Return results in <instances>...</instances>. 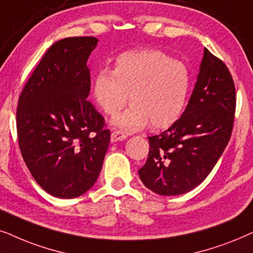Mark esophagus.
Wrapping results in <instances>:
<instances>
[{
    "label": "esophagus",
    "mask_w": 253,
    "mask_h": 253,
    "mask_svg": "<svg viewBox=\"0 0 253 253\" xmlns=\"http://www.w3.org/2000/svg\"><path fill=\"white\" fill-rule=\"evenodd\" d=\"M127 135L126 134L121 133V132H113L112 134H111V142H117V141H124L125 139H126Z\"/></svg>",
    "instance_id": "34e87169"
}]
</instances>
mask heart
Returning <instances> with one entry per match:
<instances>
[{
  "mask_svg": "<svg viewBox=\"0 0 253 253\" xmlns=\"http://www.w3.org/2000/svg\"><path fill=\"white\" fill-rule=\"evenodd\" d=\"M190 89L187 67L150 49L120 54L113 72L99 70L92 83L93 99L109 116L123 110L130 93L132 105L112 120L125 132H136L149 123L155 128L171 126L183 113Z\"/></svg>",
  "mask_w": 253,
  "mask_h": 253,
  "instance_id": "b5f03b06",
  "label": "heart"
}]
</instances>
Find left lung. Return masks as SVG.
Listing matches in <instances>:
<instances>
[{"mask_svg":"<svg viewBox=\"0 0 253 253\" xmlns=\"http://www.w3.org/2000/svg\"><path fill=\"white\" fill-rule=\"evenodd\" d=\"M235 107L227 66L205 48L183 114L169 129L148 137L149 154L139 170L144 186L161 195H179L203 183L230 139Z\"/></svg>","mask_w":253,"mask_h":253,"instance_id":"8db88e82","label":"left lung"}]
</instances>
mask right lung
Returning a JSON list of instances; mask_svg holds the SVG:
<instances>
[{"instance_id": "add662e5", "label": "right lung", "mask_w": 253, "mask_h": 253, "mask_svg": "<svg viewBox=\"0 0 253 253\" xmlns=\"http://www.w3.org/2000/svg\"><path fill=\"white\" fill-rule=\"evenodd\" d=\"M95 37L53 43L19 96L17 133L22 156L47 193L73 199L96 183L110 144L104 118L87 100Z\"/></svg>"}]
</instances>
